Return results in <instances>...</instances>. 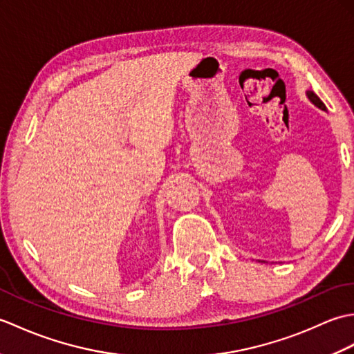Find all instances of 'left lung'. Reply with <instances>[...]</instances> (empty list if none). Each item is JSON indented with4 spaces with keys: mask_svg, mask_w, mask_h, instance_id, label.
<instances>
[{
    "mask_svg": "<svg viewBox=\"0 0 354 354\" xmlns=\"http://www.w3.org/2000/svg\"><path fill=\"white\" fill-rule=\"evenodd\" d=\"M306 95H307V99H309V100H310V102L315 104V106L319 108V109H322V111H327L326 104L322 103V102H321V99H319V97H318L317 94H315L313 91H310V89H309V91H306Z\"/></svg>",
    "mask_w": 354,
    "mask_h": 354,
    "instance_id": "obj_1",
    "label": "left lung"
}]
</instances>
